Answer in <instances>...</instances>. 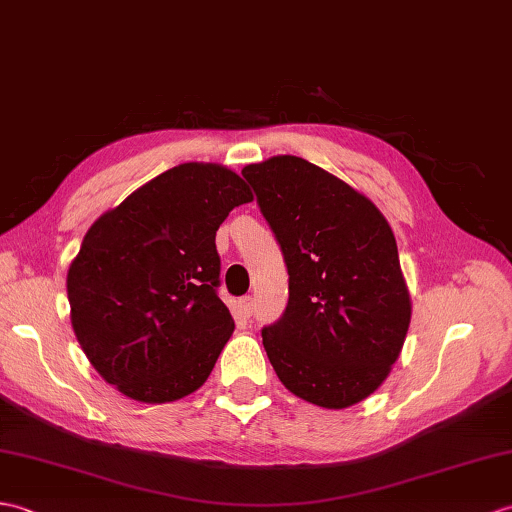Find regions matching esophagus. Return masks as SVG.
Masks as SVG:
<instances>
[{
	"label": "esophagus",
	"instance_id": "esophagus-1",
	"mask_svg": "<svg viewBox=\"0 0 512 512\" xmlns=\"http://www.w3.org/2000/svg\"><path fill=\"white\" fill-rule=\"evenodd\" d=\"M240 310H242L244 318H251V316H253V312H255V301H253V296H244V299L240 301Z\"/></svg>",
	"mask_w": 512,
	"mask_h": 512
}]
</instances>
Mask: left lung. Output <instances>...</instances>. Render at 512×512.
I'll list each match as a JSON object with an SVG mask.
<instances>
[{
  "mask_svg": "<svg viewBox=\"0 0 512 512\" xmlns=\"http://www.w3.org/2000/svg\"><path fill=\"white\" fill-rule=\"evenodd\" d=\"M242 174L290 275L288 307L261 329L268 360L292 395L355 406L386 382L410 327L395 233L373 200L301 157L279 154Z\"/></svg>",
  "mask_w": 512,
  "mask_h": 512,
  "instance_id": "obj_1",
  "label": "left lung"
}]
</instances>
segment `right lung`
Returning a JSON list of instances; mask_svg holds the SVG:
<instances>
[{
    "label": "right lung",
    "mask_w": 512,
    "mask_h": 512,
    "mask_svg": "<svg viewBox=\"0 0 512 512\" xmlns=\"http://www.w3.org/2000/svg\"><path fill=\"white\" fill-rule=\"evenodd\" d=\"M240 174L181 163L91 224L67 270L71 327L128 399L168 403L207 382L235 323L216 292V231L251 202Z\"/></svg>",
    "instance_id": "1"
}]
</instances>
